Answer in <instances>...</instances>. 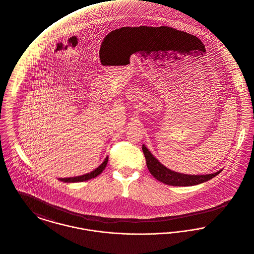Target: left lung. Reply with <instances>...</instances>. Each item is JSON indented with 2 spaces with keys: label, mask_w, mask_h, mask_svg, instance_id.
Segmentation results:
<instances>
[{
  "label": "left lung",
  "mask_w": 254,
  "mask_h": 254,
  "mask_svg": "<svg viewBox=\"0 0 254 254\" xmlns=\"http://www.w3.org/2000/svg\"><path fill=\"white\" fill-rule=\"evenodd\" d=\"M142 149L147 161V166L149 169V173L157 179L158 181H161L165 184L172 185V186H193L205 181H208L210 179L218 176L221 172H217L210 175H200V176H190V175H183L176 173L174 171H171L167 169L164 165L161 164L149 151V149L145 147V145L142 146Z\"/></svg>",
  "instance_id": "1"
}]
</instances>
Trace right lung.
Listing matches in <instances>:
<instances>
[{"instance_id":"right-lung-1","label":"right lung","mask_w":254,"mask_h":254,"mask_svg":"<svg viewBox=\"0 0 254 254\" xmlns=\"http://www.w3.org/2000/svg\"><path fill=\"white\" fill-rule=\"evenodd\" d=\"M108 161V157H106L105 161L100 165L96 170H94L93 172H91L89 174L83 175V176H79V177H75V178H68V179H60L61 181L63 182H81V181H85V180H89L91 179L96 178L97 176H99L100 174L103 173V171L105 170V166L107 164Z\"/></svg>"}]
</instances>
